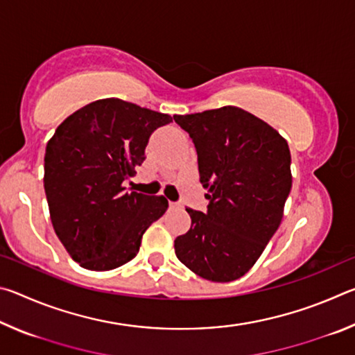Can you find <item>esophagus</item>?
Returning <instances> with one entry per match:
<instances>
[{
	"label": "esophagus",
	"mask_w": 355,
	"mask_h": 355,
	"mask_svg": "<svg viewBox=\"0 0 355 355\" xmlns=\"http://www.w3.org/2000/svg\"><path fill=\"white\" fill-rule=\"evenodd\" d=\"M169 207H171V208H178L180 205H178L177 202H169Z\"/></svg>",
	"instance_id": "obj_1"
}]
</instances>
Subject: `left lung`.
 <instances>
[{
	"label": "left lung",
	"instance_id": "8db88e82",
	"mask_svg": "<svg viewBox=\"0 0 355 355\" xmlns=\"http://www.w3.org/2000/svg\"><path fill=\"white\" fill-rule=\"evenodd\" d=\"M188 131L207 189V211L186 208L191 228L175 239L180 261L202 279L232 282L249 271L284 218L291 155L271 125L236 106L173 116Z\"/></svg>",
	"mask_w": 355,
	"mask_h": 355
}]
</instances>
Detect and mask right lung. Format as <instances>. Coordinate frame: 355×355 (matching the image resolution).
Wrapping results in <instances>:
<instances>
[{
  "mask_svg": "<svg viewBox=\"0 0 355 355\" xmlns=\"http://www.w3.org/2000/svg\"><path fill=\"white\" fill-rule=\"evenodd\" d=\"M172 117L120 98L71 114L46 144L44 188L58 238L80 266L110 271L137 255L142 235L166 213L163 196L127 191L156 128Z\"/></svg>",
  "mask_w": 355,
  "mask_h": 355,
  "instance_id": "right-lung-1",
  "label": "right lung"
}]
</instances>
